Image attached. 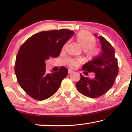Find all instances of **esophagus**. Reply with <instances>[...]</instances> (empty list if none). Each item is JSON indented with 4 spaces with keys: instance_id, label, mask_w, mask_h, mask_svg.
I'll use <instances>...</instances> for the list:
<instances>
[{
    "instance_id": "obj_1",
    "label": "esophagus",
    "mask_w": 132,
    "mask_h": 132,
    "mask_svg": "<svg viewBox=\"0 0 132 132\" xmlns=\"http://www.w3.org/2000/svg\"><path fill=\"white\" fill-rule=\"evenodd\" d=\"M74 71H72V70H70V69H69V71H68V72H69V74H71V73H72V72H73Z\"/></svg>"
}]
</instances>
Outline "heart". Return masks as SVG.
<instances>
[{
  "label": "heart",
  "mask_w": 132,
  "mask_h": 132,
  "mask_svg": "<svg viewBox=\"0 0 132 132\" xmlns=\"http://www.w3.org/2000/svg\"><path fill=\"white\" fill-rule=\"evenodd\" d=\"M76 41L78 45L83 49V52L88 60H95L100 55V50L94 47L96 44V40L87 32H79L76 36ZM77 64L76 61L72 60L70 63V65L73 67Z\"/></svg>",
  "instance_id": "b5f03b06"
}]
</instances>
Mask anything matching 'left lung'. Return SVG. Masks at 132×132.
Returning a JSON list of instances; mask_svg holds the SVG:
<instances>
[{
	"mask_svg": "<svg viewBox=\"0 0 132 132\" xmlns=\"http://www.w3.org/2000/svg\"><path fill=\"white\" fill-rule=\"evenodd\" d=\"M95 36L97 35L95 34ZM102 45V50L97 58L89 61L82 66L84 74L94 72L95 77L89 79L80 74V79L77 83L76 87L81 94L91 98L98 97L110 89L118 74L117 59L114 57V49L106 39L98 37Z\"/></svg>",
	"mask_w": 132,
	"mask_h": 132,
	"instance_id": "obj_1",
	"label": "left lung"
}]
</instances>
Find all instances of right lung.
<instances>
[{
	"mask_svg": "<svg viewBox=\"0 0 132 132\" xmlns=\"http://www.w3.org/2000/svg\"><path fill=\"white\" fill-rule=\"evenodd\" d=\"M74 32L69 29L41 32L32 36L20 47L15 72L23 90L36 100H44L57 91L68 70L61 67L58 72H46L45 61L58 57Z\"/></svg>",
	"mask_w": 132,
	"mask_h": 132,
	"instance_id": "1",
	"label": "right lung"
}]
</instances>
